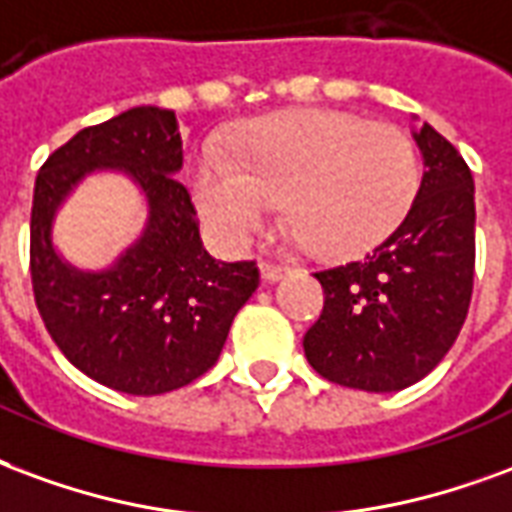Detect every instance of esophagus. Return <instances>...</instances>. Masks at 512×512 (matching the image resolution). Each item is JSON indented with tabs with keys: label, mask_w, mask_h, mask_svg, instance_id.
I'll list each match as a JSON object with an SVG mask.
<instances>
[{
	"label": "esophagus",
	"mask_w": 512,
	"mask_h": 512,
	"mask_svg": "<svg viewBox=\"0 0 512 512\" xmlns=\"http://www.w3.org/2000/svg\"><path fill=\"white\" fill-rule=\"evenodd\" d=\"M259 267H261V275H264V281H278V278H283V275L289 272L286 264H278V261H270V259L261 261Z\"/></svg>",
	"instance_id": "34e87169"
}]
</instances>
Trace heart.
Returning <instances> with one entry per match:
<instances>
[{
  "mask_svg": "<svg viewBox=\"0 0 512 512\" xmlns=\"http://www.w3.org/2000/svg\"><path fill=\"white\" fill-rule=\"evenodd\" d=\"M201 218L242 245L283 199V218L319 256H354L393 234L423 185L414 138L338 111H286L256 122L229 155L193 166Z\"/></svg>",
  "mask_w": 512,
  "mask_h": 512,
  "instance_id": "1",
  "label": "heart"
}]
</instances>
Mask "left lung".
Here are the masks:
<instances>
[{"label":"left lung","mask_w":512,"mask_h":512,"mask_svg":"<svg viewBox=\"0 0 512 512\" xmlns=\"http://www.w3.org/2000/svg\"><path fill=\"white\" fill-rule=\"evenodd\" d=\"M425 174L404 223L363 259L316 270L322 316L305 357L327 382L395 393L450 352L475 286V179L431 125L414 133Z\"/></svg>","instance_id":"1"}]
</instances>
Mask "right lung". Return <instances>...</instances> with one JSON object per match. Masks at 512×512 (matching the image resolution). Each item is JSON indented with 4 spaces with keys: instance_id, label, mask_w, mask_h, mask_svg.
I'll list each match as a JSON object with an SVG mask.
<instances>
[{
    "instance_id": "right-lung-1",
    "label": "right lung",
    "mask_w": 512,
    "mask_h": 512,
    "mask_svg": "<svg viewBox=\"0 0 512 512\" xmlns=\"http://www.w3.org/2000/svg\"><path fill=\"white\" fill-rule=\"evenodd\" d=\"M128 170L148 193L145 237L106 273H78L50 245L58 201L87 170ZM182 138L174 111L130 108L78 130L40 166L29 226L37 311L78 371L128 395H160L207 374L229 327L259 286L256 261L204 251L188 188L177 182Z\"/></svg>"
}]
</instances>
